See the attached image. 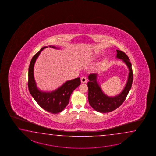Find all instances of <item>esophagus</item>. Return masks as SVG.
Instances as JSON below:
<instances>
[{
	"label": "esophagus",
	"mask_w": 156,
	"mask_h": 156,
	"mask_svg": "<svg viewBox=\"0 0 156 156\" xmlns=\"http://www.w3.org/2000/svg\"><path fill=\"white\" fill-rule=\"evenodd\" d=\"M81 82L83 83H87V79L85 77L83 76L81 78Z\"/></svg>",
	"instance_id": "obj_1"
}]
</instances>
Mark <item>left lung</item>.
<instances>
[{"mask_svg":"<svg viewBox=\"0 0 156 156\" xmlns=\"http://www.w3.org/2000/svg\"><path fill=\"white\" fill-rule=\"evenodd\" d=\"M116 58L123 60L129 71L126 85L121 93L116 96L106 95L102 91L98 82V75L93 73L88 76L89 80L87 83L89 103L94 109L100 113L111 112L119 107L126 99L132 85L133 75L129 58L123 51L116 50Z\"/></svg>","mask_w":156,"mask_h":156,"instance_id":"obj_1","label":"left lung"}]
</instances>
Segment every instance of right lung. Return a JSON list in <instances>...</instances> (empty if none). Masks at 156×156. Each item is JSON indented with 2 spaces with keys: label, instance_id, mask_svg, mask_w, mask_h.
Returning a JSON list of instances; mask_svg holds the SVG:
<instances>
[{
  "label": "right lung",
  "instance_id": "right-lung-1",
  "mask_svg": "<svg viewBox=\"0 0 156 156\" xmlns=\"http://www.w3.org/2000/svg\"><path fill=\"white\" fill-rule=\"evenodd\" d=\"M49 47L59 49L55 46L51 45ZM47 47H48L41 48L30 61L28 70V86L30 94L42 108L50 113L57 114L62 112L68 105L71 94L79 86L81 81L80 77L67 81L62 85L51 92L42 91L38 89L34 77V65L41 52Z\"/></svg>",
  "mask_w": 156,
  "mask_h": 156
}]
</instances>
